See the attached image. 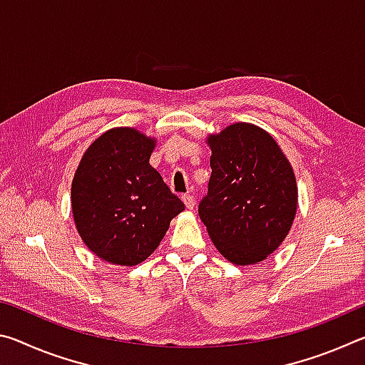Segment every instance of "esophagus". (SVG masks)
<instances>
[{
  "instance_id": "34e87169",
  "label": "esophagus",
  "mask_w": 365,
  "mask_h": 365,
  "mask_svg": "<svg viewBox=\"0 0 365 365\" xmlns=\"http://www.w3.org/2000/svg\"><path fill=\"white\" fill-rule=\"evenodd\" d=\"M182 201L185 202V206H187V209H193L195 207V197L191 195H183L182 196Z\"/></svg>"
}]
</instances>
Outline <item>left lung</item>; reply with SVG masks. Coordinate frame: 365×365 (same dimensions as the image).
Masks as SVG:
<instances>
[{
    "label": "left lung",
    "mask_w": 365,
    "mask_h": 365,
    "mask_svg": "<svg viewBox=\"0 0 365 365\" xmlns=\"http://www.w3.org/2000/svg\"><path fill=\"white\" fill-rule=\"evenodd\" d=\"M211 180L200 217L227 261L252 265L272 255L293 225L298 187L292 164L264 128L237 122L206 138Z\"/></svg>",
    "instance_id": "left-lung-1"
}]
</instances>
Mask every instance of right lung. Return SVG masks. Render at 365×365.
Listing matches in <instances>:
<instances>
[{"instance_id":"obj_1","label":"right lung","mask_w":365,"mask_h":365,"mask_svg":"<svg viewBox=\"0 0 365 365\" xmlns=\"http://www.w3.org/2000/svg\"><path fill=\"white\" fill-rule=\"evenodd\" d=\"M156 138L115 127L83 153L71 188L77 232L91 252L123 267L158 248L185 205L151 168Z\"/></svg>"}]
</instances>
